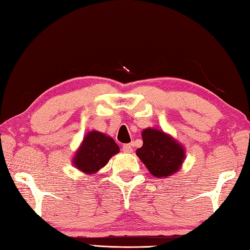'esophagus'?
<instances>
[{
	"label": "esophagus",
	"instance_id": "esophagus-1",
	"mask_svg": "<svg viewBox=\"0 0 250 250\" xmlns=\"http://www.w3.org/2000/svg\"><path fill=\"white\" fill-rule=\"evenodd\" d=\"M123 151L125 152V153H130V152H133V147H131V145L130 144H125V145H123Z\"/></svg>",
	"mask_w": 250,
	"mask_h": 250
}]
</instances>
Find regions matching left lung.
<instances>
[{
  "instance_id": "1",
  "label": "left lung",
  "mask_w": 250,
  "mask_h": 250,
  "mask_svg": "<svg viewBox=\"0 0 250 250\" xmlns=\"http://www.w3.org/2000/svg\"><path fill=\"white\" fill-rule=\"evenodd\" d=\"M144 145L136 154L153 176L163 178L180 171L185 159L181 144L162 130L146 128L141 133Z\"/></svg>"
}]
</instances>
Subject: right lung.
Instances as JSON below:
<instances>
[{
    "instance_id": "right-lung-1",
    "label": "right lung",
    "mask_w": 250,
    "mask_h": 250,
    "mask_svg": "<svg viewBox=\"0 0 250 250\" xmlns=\"http://www.w3.org/2000/svg\"><path fill=\"white\" fill-rule=\"evenodd\" d=\"M120 148L110 136L91 130L84 136L73 158V164L84 174H95L109 162Z\"/></svg>"
}]
</instances>
